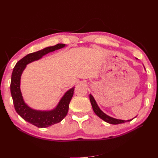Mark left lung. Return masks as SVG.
<instances>
[{
    "label": "left lung",
    "instance_id": "8db88e82",
    "mask_svg": "<svg viewBox=\"0 0 158 158\" xmlns=\"http://www.w3.org/2000/svg\"><path fill=\"white\" fill-rule=\"evenodd\" d=\"M89 100H90L91 104H92V106L93 110H94V111L95 112V113L96 114L99 118H101L102 120H103L104 121H106L108 123L113 124V125H118V124L125 123L127 121H131L133 119L132 118V119H131V120L124 121V120H121V119H117V118H114L109 117V116L107 115L106 113H104L102 111V110L99 109L96 102H95V100L94 99V97L91 94L89 95Z\"/></svg>",
    "mask_w": 158,
    "mask_h": 158
}]
</instances>
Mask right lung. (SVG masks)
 I'll use <instances>...</instances> for the list:
<instances>
[{"label": "right lung", "instance_id": "add662e5", "mask_svg": "<svg viewBox=\"0 0 158 158\" xmlns=\"http://www.w3.org/2000/svg\"><path fill=\"white\" fill-rule=\"evenodd\" d=\"M65 44H59L56 45L30 53L23 57L16 64L13 69L10 82V92L16 111L23 119L38 128H45L60 122L67 114L69 103L73 96L74 88L67 91L62 98L58 106L49 111H40L33 110L24 103L20 88V77L26 64L41 59V57L55 50L63 48Z\"/></svg>", "mask_w": 158, "mask_h": 158}]
</instances>
